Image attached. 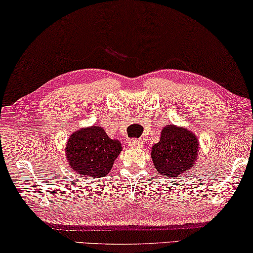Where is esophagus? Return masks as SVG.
<instances>
[{"label": "esophagus", "mask_w": 253, "mask_h": 253, "mask_svg": "<svg viewBox=\"0 0 253 253\" xmlns=\"http://www.w3.org/2000/svg\"><path fill=\"white\" fill-rule=\"evenodd\" d=\"M129 144L132 148H141L143 145V141L140 139H130Z\"/></svg>", "instance_id": "1"}]
</instances>
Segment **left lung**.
<instances>
[{"mask_svg": "<svg viewBox=\"0 0 253 253\" xmlns=\"http://www.w3.org/2000/svg\"><path fill=\"white\" fill-rule=\"evenodd\" d=\"M198 140L192 132L168 126L161 132V139L153 145L151 157L157 171L166 178L188 171L196 162Z\"/></svg>", "mask_w": 253, "mask_h": 253, "instance_id": "obj_1", "label": "left lung"}]
</instances>
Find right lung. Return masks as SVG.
Wrapping results in <instances>:
<instances>
[{
    "mask_svg": "<svg viewBox=\"0 0 253 253\" xmlns=\"http://www.w3.org/2000/svg\"><path fill=\"white\" fill-rule=\"evenodd\" d=\"M69 165L75 173L91 178L108 174L122 151L118 140L110 139L100 126L85 127L70 136L65 147Z\"/></svg>",
    "mask_w": 253,
    "mask_h": 253,
    "instance_id": "obj_1",
    "label": "right lung"
}]
</instances>
